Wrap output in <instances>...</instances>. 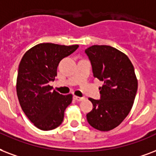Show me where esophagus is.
Listing matches in <instances>:
<instances>
[{
  "instance_id": "esophagus-1",
  "label": "esophagus",
  "mask_w": 156,
  "mask_h": 156,
  "mask_svg": "<svg viewBox=\"0 0 156 156\" xmlns=\"http://www.w3.org/2000/svg\"><path fill=\"white\" fill-rule=\"evenodd\" d=\"M74 99L78 101V102H80V101H83L84 100V97H78V96H74Z\"/></svg>"
}]
</instances>
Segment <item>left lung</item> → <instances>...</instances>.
Masks as SVG:
<instances>
[{
    "label": "left lung",
    "mask_w": 156,
    "mask_h": 156,
    "mask_svg": "<svg viewBox=\"0 0 156 156\" xmlns=\"http://www.w3.org/2000/svg\"><path fill=\"white\" fill-rule=\"evenodd\" d=\"M95 78L103 81L101 99L89 98L94 108L86 115L92 127L110 131L121 124L132 109L137 90V79L130 59L109 45H93L85 49Z\"/></svg>",
    "instance_id": "left-lung-1"
}]
</instances>
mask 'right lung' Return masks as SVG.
Wrapping results in <instances>:
<instances>
[{
	"mask_svg": "<svg viewBox=\"0 0 156 156\" xmlns=\"http://www.w3.org/2000/svg\"><path fill=\"white\" fill-rule=\"evenodd\" d=\"M79 47L41 43L24 54L19 66L16 91L27 117L39 129H54L62 124L72 94H60L49 82L55 80L59 62Z\"/></svg>",
	"mask_w": 156,
	"mask_h": 156,
	"instance_id": "obj_1",
	"label": "right lung"
}]
</instances>
